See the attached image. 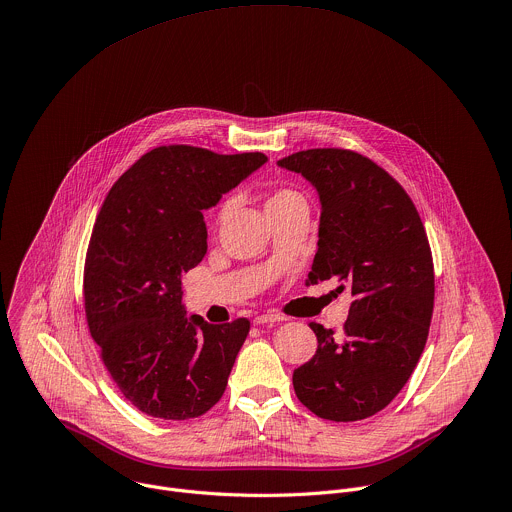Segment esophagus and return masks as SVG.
<instances>
[{"label": "esophagus", "instance_id": "esophagus-1", "mask_svg": "<svg viewBox=\"0 0 512 512\" xmlns=\"http://www.w3.org/2000/svg\"><path fill=\"white\" fill-rule=\"evenodd\" d=\"M283 319L285 317L279 313H263V315H257L253 321H255V325H267V323H279Z\"/></svg>", "mask_w": 512, "mask_h": 512}]
</instances>
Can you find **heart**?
<instances>
[{"mask_svg":"<svg viewBox=\"0 0 512 512\" xmlns=\"http://www.w3.org/2000/svg\"><path fill=\"white\" fill-rule=\"evenodd\" d=\"M291 205H305L303 195L299 191L291 189V187H277V189H273L267 195V201H265V209L267 211H277V209H285V207H291ZM231 209H233V199H225L217 207L215 223L221 225L231 215Z\"/></svg>","mask_w":512,"mask_h":512,"instance_id":"b5f03b06","label":"heart"}]
</instances>
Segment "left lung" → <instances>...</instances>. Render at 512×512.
I'll return each instance as SVG.
<instances>
[{
    "mask_svg": "<svg viewBox=\"0 0 512 512\" xmlns=\"http://www.w3.org/2000/svg\"><path fill=\"white\" fill-rule=\"evenodd\" d=\"M319 193L321 219L309 283L335 277L354 301L344 333L311 321L315 356L293 372L315 416L356 422L384 410L410 380L428 339L434 263L422 219L382 166L346 148H309L277 162Z\"/></svg>",
    "mask_w": 512,
    "mask_h": 512,
    "instance_id": "obj_1",
    "label": "left lung"
}]
</instances>
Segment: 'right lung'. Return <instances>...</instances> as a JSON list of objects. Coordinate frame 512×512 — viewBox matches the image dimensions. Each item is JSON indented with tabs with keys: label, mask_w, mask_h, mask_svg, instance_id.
Here are the masks:
<instances>
[{
	"label": "right lung",
	"mask_w": 512,
	"mask_h": 512,
	"mask_svg": "<svg viewBox=\"0 0 512 512\" xmlns=\"http://www.w3.org/2000/svg\"><path fill=\"white\" fill-rule=\"evenodd\" d=\"M265 160L156 146L102 203L84 263L86 321L122 396L152 418H197L225 394L251 323L187 319L181 275L207 253L203 211Z\"/></svg>",
	"instance_id": "add662e5"
}]
</instances>
